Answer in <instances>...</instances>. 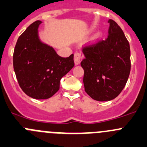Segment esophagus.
<instances>
[{"label":"esophagus","instance_id":"34e87169","mask_svg":"<svg viewBox=\"0 0 147 147\" xmlns=\"http://www.w3.org/2000/svg\"><path fill=\"white\" fill-rule=\"evenodd\" d=\"M83 57H84V55L82 52H75V55H74V61H75V65H79Z\"/></svg>","mask_w":147,"mask_h":147}]
</instances>
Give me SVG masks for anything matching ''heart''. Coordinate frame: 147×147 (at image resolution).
Instances as JSON below:
<instances>
[{
	"label": "heart",
	"instance_id": "1",
	"mask_svg": "<svg viewBox=\"0 0 147 147\" xmlns=\"http://www.w3.org/2000/svg\"><path fill=\"white\" fill-rule=\"evenodd\" d=\"M97 36H98H98H100V34H98Z\"/></svg>",
	"mask_w": 147,
	"mask_h": 147
}]
</instances>
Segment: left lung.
<instances>
[{
    "label": "left lung",
    "instance_id": "8db88e82",
    "mask_svg": "<svg viewBox=\"0 0 147 147\" xmlns=\"http://www.w3.org/2000/svg\"><path fill=\"white\" fill-rule=\"evenodd\" d=\"M108 23L105 40L82 48L85 57L80 65L84 69L85 91L98 101L116 98L126 85L131 71L129 42L116 21L109 19Z\"/></svg>",
    "mask_w": 147,
    "mask_h": 147
}]
</instances>
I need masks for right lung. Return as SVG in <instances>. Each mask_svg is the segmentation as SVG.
Segmentation results:
<instances>
[{"instance_id":"right-lung-1","label":"right lung","mask_w":147,"mask_h":147,"mask_svg":"<svg viewBox=\"0 0 147 147\" xmlns=\"http://www.w3.org/2000/svg\"><path fill=\"white\" fill-rule=\"evenodd\" d=\"M41 24L36 21L21 34L13 56L18 85L27 95L39 100L53 96L59 90L61 78L75 65L73 54L62 57L40 42L38 28Z\"/></svg>"}]
</instances>
